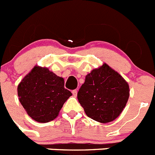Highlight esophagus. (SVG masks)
<instances>
[{"mask_svg": "<svg viewBox=\"0 0 155 155\" xmlns=\"http://www.w3.org/2000/svg\"><path fill=\"white\" fill-rule=\"evenodd\" d=\"M72 94H73L74 97H77V94H78V91H77V90H73V91H72Z\"/></svg>", "mask_w": 155, "mask_h": 155, "instance_id": "1", "label": "esophagus"}]
</instances>
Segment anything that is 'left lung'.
<instances>
[{"instance_id": "left-lung-1", "label": "left lung", "mask_w": 155, "mask_h": 155, "mask_svg": "<svg viewBox=\"0 0 155 155\" xmlns=\"http://www.w3.org/2000/svg\"><path fill=\"white\" fill-rule=\"evenodd\" d=\"M129 96L127 81L105 63L86 75L78 93L86 115L102 124L113 121L121 114Z\"/></svg>"}]
</instances>
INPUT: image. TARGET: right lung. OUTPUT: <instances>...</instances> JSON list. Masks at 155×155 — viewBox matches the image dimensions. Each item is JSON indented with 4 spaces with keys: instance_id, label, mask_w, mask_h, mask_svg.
<instances>
[{
    "instance_id": "obj_1",
    "label": "right lung",
    "mask_w": 155,
    "mask_h": 155,
    "mask_svg": "<svg viewBox=\"0 0 155 155\" xmlns=\"http://www.w3.org/2000/svg\"><path fill=\"white\" fill-rule=\"evenodd\" d=\"M19 102L35 121L48 123L58 116L64 102L72 95L64 79L47 68L35 66L18 85Z\"/></svg>"
}]
</instances>
